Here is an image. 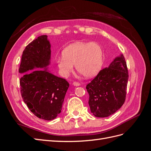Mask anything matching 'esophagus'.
Instances as JSON below:
<instances>
[{"label":"esophagus","instance_id":"obj_1","mask_svg":"<svg viewBox=\"0 0 151 151\" xmlns=\"http://www.w3.org/2000/svg\"><path fill=\"white\" fill-rule=\"evenodd\" d=\"M72 84H73V86H79L81 85L80 83H77V82H74V83H72Z\"/></svg>","mask_w":151,"mask_h":151}]
</instances>
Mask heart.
<instances>
[{
    "instance_id": "b5f03b06",
    "label": "heart",
    "mask_w": 151,
    "mask_h": 151,
    "mask_svg": "<svg viewBox=\"0 0 151 151\" xmlns=\"http://www.w3.org/2000/svg\"><path fill=\"white\" fill-rule=\"evenodd\" d=\"M104 52L97 42H76L68 45L62 51V57L56 60L57 67L63 77L76 70L86 78L96 76L103 65Z\"/></svg>"
}]
</instances>
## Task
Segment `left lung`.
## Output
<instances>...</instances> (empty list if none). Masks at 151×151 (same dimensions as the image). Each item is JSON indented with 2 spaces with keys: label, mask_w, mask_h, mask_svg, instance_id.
Masks as SVG:
<instances>
[{
  "label": "left lung",
  "mask_w": 151,
  "mask_h": 151,
  "mask_svg": "<svg viewBox=\"0 0 151 151\" xmlns=\"http://www.w3.org/2000/svg\"><path fill=\"white\" fill-rule=\"evenodd\" d=\"M128 79L127 63L121 53L86 86L91 112L104 118L118 110L125 101Z\"/></svg>",
  "instance_id": "1"
}]
</instances>
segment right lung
I'll return each instance as SVG.
<instances>
[{
    "label": "right lung",
    "instance_id": "add662e5",
    "mask_svg": "<svg viewBox=\"0 0 151 151\" xmlns=\"http://www.w3.org/2000/svg\"><path fill=\"white\" fill-rule=\"evenodd\" d=\"M51 45L47 35L40 36L22 52L19 72L22 99L35 116L52 120L60 113L69 83L48 68ZM42 68V70H38Z\"/></svg>",
    "mask_w": 151,
    "mask_h": 151
}]
</instances>
